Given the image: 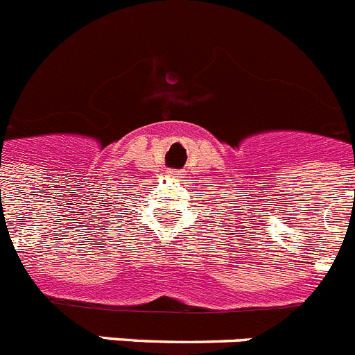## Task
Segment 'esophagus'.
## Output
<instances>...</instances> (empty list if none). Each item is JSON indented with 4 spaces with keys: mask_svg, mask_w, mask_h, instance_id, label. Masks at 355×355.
<instances>
[{
    "mask_svg": "<svg viewBox=\"0 0 355 355\" xmlns=\"http://www.w3.org/2000/svg\"><path fill=\"white\" fill-rule=\"evenodd\" d=\"M170 173H173V171H170ZM175 175H182V173H180V171H177V173H175Z\"/></svg>",
    "mask_w": 355,
    "mask_h": 355,
    "instance_id": "obj_1",
    "label": "esophagus"
}]
</instances>
